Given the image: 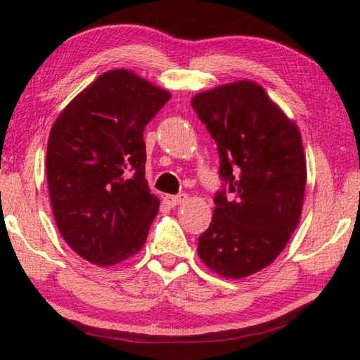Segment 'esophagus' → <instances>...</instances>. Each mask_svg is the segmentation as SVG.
<instances>
[{
    "instance_id": "34e87169",
    "label": "esophagus",
    "mask_w": 360,
    "mask_h": 360,
    "mask_svg": "<svg viewBox=\"0 0 360 360\" xmlns=\"http://www.w3.org/2000/svg\"><path fill=\"white\" fill-rule=\"evenodd\" d=\"M188 200L187 193H179V195H165V202L169 206H179L182 203H186Z\"/></svg>"
}]
</instances>
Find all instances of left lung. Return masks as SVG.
<instances>
[{"instance_id":"8db88e82","label":"left lung","mask_w":360,"mask_h":360,"mask_svg":"<svg viewBox=\"0 0 360 360\" xmlns=\"http://www.w3.org/2000/svg\"><path fill=\"white\" fill-rule=\"evenodd\" d=\"M192 106L217 143L225 191L216 195L198 257L229 279L264 270L288 245L302 217L307 158L300 130L265 89L236 81L200 92Z\"/></svg>"}]
</instances>
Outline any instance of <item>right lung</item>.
I'll list each match as a JSON object with an SVG mask.
<instances>
[{"mask_svg":"<svg viewBox=\"0 0 360 360\" xmlns=\"http://www.w3.org/2000/svg\"><path fill=\"white\" fill-rule=\"evenodd\" d=\"M169 98L136 72L111 70L53 122L46 155L53 217L90 264H120L144 246L160 202L144 178L143 131Z\"/></svg>","mask_w":360,"mask_h":360,"instance_id":"add662e5","label":"right lung"}]
</instances>
